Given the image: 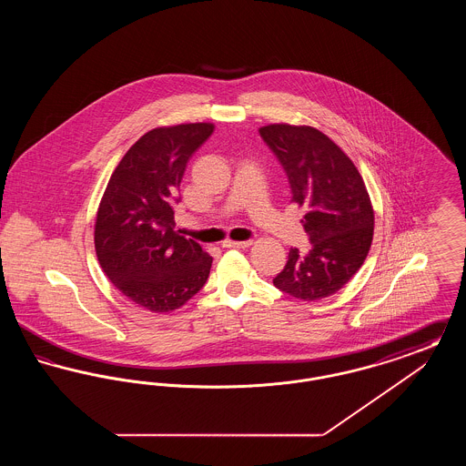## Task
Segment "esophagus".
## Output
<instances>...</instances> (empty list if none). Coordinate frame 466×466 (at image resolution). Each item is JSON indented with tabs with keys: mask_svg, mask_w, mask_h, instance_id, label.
I'll return each instance as SVG.
<instances>
[{
	"mask_svg": "<svg viewBox=\"0 0 466 466\" xmlns=\"http://www.w3.org/2000/svg\"><path fill=\"white\" fill-rule=\"evenodd\" d=\"M223 248H248L251 241H223Z\"/></svg>",
	"mask_w": 466,
	"mask_h": 466,
	"instance_id": "34e87169",
	"label": "esophagus"
}]
</instances>
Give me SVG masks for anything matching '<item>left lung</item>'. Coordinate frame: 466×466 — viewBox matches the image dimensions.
<instances>
[{
    "instance_id": "left-lung-1",
    "label": "left lung",
    "mask_w": 466,
    "mask_h": 466,
    "mask_svg": "<svg viewBox=\"0 0 466 466\" xmlns=\"http://www.w3.org/2000/svg\"><path fill=\"white\" fill-rule=\"evenodd\" d=\"M260 136L289 177L291 202L304 209L308 253L291 248L274 287L300 300L342 289L363 266L374 236V209L351 158L309 126L270 124Z\"/></svg>"
}]
</instances>
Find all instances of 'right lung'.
<instances>
[{
	"label": "right lung",
	"instance_id": "obj_1",
	"mask_svg": "<svg viewBox=\"0 0 466 466\" xmlns=\"http://www.w3.org/2000/svg\"><path fill=\"white\" fill-rule=\"evenodd\" d=\"M213 129L199 122L143 134L106 185L96 218V255L115 289L137 308L177 309L208 281L213 258L175 232L173 206L188 158Z\"/></svg>",
	"mask_w": 466,
	"mask_h": 466
}]
</instances>
